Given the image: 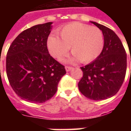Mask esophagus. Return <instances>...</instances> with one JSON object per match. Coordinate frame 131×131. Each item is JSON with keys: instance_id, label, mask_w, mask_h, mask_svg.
<instances>
[{"instance_id": "34e87169", "label": "esophagus", "mask_w": 131, "mask_h": 131, "mask_svg": "<svg viewBox=\"0 0 131 131\" xmlns=\"http://www.w3.org/2000/svg\"><path fill=\"white\" fill-rule=\"evenodd\" d=\"M72 69H73V68H72L71 67H68V66L65 67V69H66V71H67V72L70 71H71Z\"/></svg>"}]
</instances>
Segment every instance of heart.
Returning a JSON list of instances; mask_svg holds the SVG:
<instances>
[{
    "mask_svg": "<svg viewBox=\"0 0 131 131\" xmlns=\"http://www.w3.org/2000/svg\"><path fill=\"white\" fill-rule=\"evenodd\" d=\"M58 33L61 39L51 35L47 39V47L50 55L58 60L67 53L70 47L73 53L70 61L90 63L103 49V34L96 26L73 22L61 28Z\"/></svg>",
    "mask_w": 131,
    "mask_h": 131,
    "instance_id": "heart-1",
    "label": "heart"
}]
</instances>
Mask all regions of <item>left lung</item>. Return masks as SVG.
Instances as JSON below:
<instances>
[{
    "label": "left lung",
    "instance_id": "1",
    "mask_svg": "<svg viewBox=\"0 0 131 131\" xmlns=\"http://www.w3.org/2000/svg\"><path fill=\"white\" fill-rule=\"evenodd\" d=\"M90 22L103 34V49L96 59L81 67L83 77L78 88L86 97L100 101L111 98L120 90L126 75V54L122 42L112 30Z\"/></svg>",
    "mask_w": 131,
    "mask_h": 131
}]
</instances>
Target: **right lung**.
<instances>
[{"mask_svg":"<svg viewBox=\"0 0 131 131\" xmlns=\"http://www.w3.org/2000/svg\"><path fill=\"white\" fill-rule=\"evenodd\" d=\"M51 24H38L24 30L12 42L6 58L7 78L14 92L21 99L35 103L50 99L66 73L64 67L47 49Z\"/></svg>","mask_w":131,"mask_h":131,"instance_id":"obj_1","label":"right lung"}]
</instances>
